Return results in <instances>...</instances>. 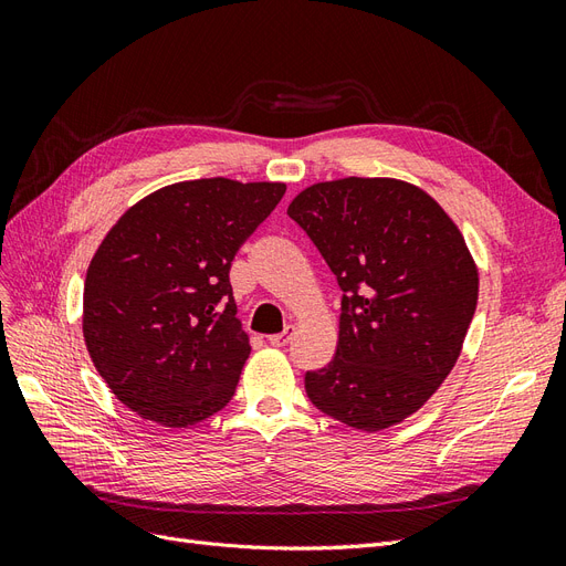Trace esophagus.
Here are the masks:
<instances>
[{"label": "esophagus", "instance_id": "1", "mask_svg": "<svg viewBox=\"0 0 566 566\" xmlns=\"http://www.w3.org/2000/svg\"><path fill=\"white\" fill-rule=\"evenodd\" d=\"M290 339H293V328H285L283 333L269 335V345H271V347H285Z\"/></svg>", "mask_w": 566, "mask_h": 566}]
</instances>
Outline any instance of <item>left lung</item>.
Listing matches in <instances>:
<instances>
[{"label": "left lung", "mask_w": 566, "mask_h": 566, "mask_svg": "<svg viewBox=\"0 0 566 566\" xmlns=\"http://www.w3.org/2000/svg\"><path fill=\"white\" fill-rule=\"evenodd\" d=\"M287 214L345 293L335 358L304 375L306 397L354 430H387L458 361L479 297L465 238L430 193L391 177L312 184Z\"/></svg>", "instance_id": "1"}]
</instances>
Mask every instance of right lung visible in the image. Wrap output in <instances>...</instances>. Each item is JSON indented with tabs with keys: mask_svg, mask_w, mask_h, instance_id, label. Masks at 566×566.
<instances>
[{
	"mask_svg": "<svg viewBox=\"0 0 566 566\" xmlns=\"http://www.w3.org/2000/svg\"><path fill=\"white\" fill-rule=\"evenodd\" d=\"M283 193V181L169 184L101 241L84 279V345L136 416L175 430L231 401L250 337L229 269Z\"/></svg>",
	"mask_w": 566,
	"mask_h": 566,
	"instance_id": "1",
	"label": "right lung"
}]
</instances>
